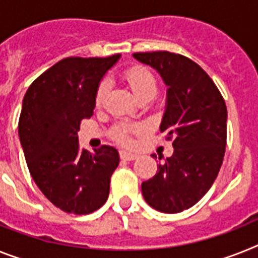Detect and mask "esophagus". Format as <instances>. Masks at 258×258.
Here are the masks:
<instances>
[{
	"mask_svg": "<svg viewBox=\"0 0 258 258\" xmlns=\"http://www.w3.org/2000/svg\"><path fill=\"white\" fill-rule=\"evenodd\" d=\"M120 159L124 160V161H133V160L138 159V155L128 152V151H120Z\"/></svg>",
	"mask_w": 258,
	"mask_h": 258,
	"instance_id": "1",
	"label": "esophagus"
}]
</instances>
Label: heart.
<instances>
[{"label": "heart", "mask_w": 258, "mask_h": 258, "mask_svg": "<svg viewBox=\"0 0 258 258\" xmlns=\"http://www.w3.org/2000/svg\"><path fill=\"white\" fill-rule=\"evenodd\" d=\"M123 79L128 84L134 94L139 99L152 98L157 92V80H156L155 75L144 67H131L123 73ZM107 90H109V82L106 80L99 82L98 86H97L96 96H94L96 106L102 105L106 94H107ZM139 131H142V125L120 122L116 123L112 127L110 135H111L112 139L120 143V144H131V142H133L131 135L139 133Z\"/></svg>", "instance_id": "obj_1"}]
</instances>
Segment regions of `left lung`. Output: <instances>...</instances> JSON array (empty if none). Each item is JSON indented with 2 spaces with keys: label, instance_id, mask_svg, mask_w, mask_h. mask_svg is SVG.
<instances>
[{
  "label": "left lung",
  "instance_id": "8db88e82",
  "mask_svg": "<svg viewBox=\"0 0 258 258\" xmlns=\"http://www.w3.org/2000/svg\"><path fill=\"white\" fill-rule=\"evenodd\" d=\"M168 85L160 131L174 152L142 183L149 206L177 214L194 206L215 181L227 144V106L218 86L196 61L168 51L136 52ZM155 157V156H153Z\"/></svg>",
  "mask_w": 258,
  "mask_h": 258
}]
</instances>
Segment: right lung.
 Returning a JSON list of instances; mask_svg holds the SVG:
<instances>
[{"instance_id":"obj_1","label":"right lung","mask_w":258,"mask_h":258,"mask_svg":"<svg viewBox=\"0 0 258 258\" xmlns=\"http://www.w3.org/2000/svg\"><path fill=\"white\" fill-rule=\"evenodd\" d=\"M119 59L67 57L47 69L25 94L18 134L30 174L56 207L86 215L109 198L110 178L119 164L114 147L96 153L80 148V123L94 110L97 86Z\"/></svg>"}]
</instances>
